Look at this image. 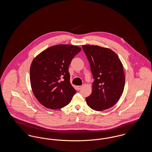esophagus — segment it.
Segmentation results:
<instances>
[{
  "mask_svg": "<svg viewBox=\"0 0 152 152\" xmlns=\"http://www.w3.org/2000/svg\"><path fill=\"white\" fill-rule=\"evenodd\" d=\"M81 88H82V86H77V90H80Z\"/></svg>",
  "mask_w": 152,
  "mask_h": 152,
  "instance_id": "34e87169",
  "label": "esophagus"
}]
</instances>
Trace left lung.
Listing matches in <instances>:
<instances>
[{
    "label": "left lung",
    "instance_id": "1",
    "mask_svg": "<svg viewBox=\"0 0 152 152\" xmlns=\"http://www.w3.org/2000/svg\"><path fill=\"white\" fill-rule=\"evenodd\" d=\"M94 79L88 105L101 111L115 105L123 94L125 85L123 65L115 52L97 45H83Z\"/></svg>",
    "mask_w": 152,
    "mask_h": 152
}]
</instances>
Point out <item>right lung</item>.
Here are the masks:
<instances>
[{"label":"right lung","mask_w":152,"mask_h":152,"mask_svg":"<svg viewBox=\"0 0 152 152\" xmlns=\"http://www.w3.org/2000/svg\"><path fill=\"white\" fill-rule=\"evenodd\" d=\"M77 46L58 44L38 55L30 67V83L37 100L51 109L67 105L76 91L70 83L71 61L81 51Z\"/></svg>","instance_id":"obj_1"}]
</instances>
